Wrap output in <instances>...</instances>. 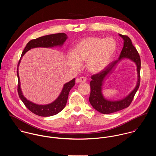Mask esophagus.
I'll use <instances>...</instances> for the list:
<instances>
[{"mask_svg":"<svg viewBox=\"0 0 156 156\" xmlns=\"http://www.w3.org/2000/svg\"><path fill=\"white\" fill-rule=\"evenodd\" d=\"M77 80L79 82H81V83H85V82H87V79L84 77H80L79 78H77Z\"/></svg>","mask_w":156,"mask_h":156,"instance_id":"obj_1","label":"esophagus"}]
</instances>
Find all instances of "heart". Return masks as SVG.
<instances>
[{
    "instance_id": "1",
    "label": "heart",
    "mask_w": 156,
    "mask_h": 156,
    "mask_svg": "<svg viewBox=\"0 0 156 156\" xmlns=\"http://www.w3.org/2000/svg\"><path fill=\"white\" fill-rule=\"evenodd\" d=\"M117 48L116 41L111 37H88L79 41L74 50L68 54L71 67L79 68L86 61V67L92 73H100L111 61Z\"/></svg>"
}]
</instances>
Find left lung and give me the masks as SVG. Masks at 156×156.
Here are the masks:
<instances>
[{"instance_id": "8db88e82", "label": "left lung", "mask_w": 156, "mask_h": 156, "mask_svg": "<svg viewBox=\"0 0 156 156\" xmlns=\"http://www.w3.org/2000/svg\"><path fill=\"white\" fill-rule=\"evenodd\" d=\"M119 35L124 40V46L118 58V59L111 62L105 69L101 72L92 75L90 82V93L89 102L92 106L98 112L103 114H109L121 111L130 106L134 96L140 85V58L139 55L133 46L130 38L121 34ZM127 58L134 62L137 67L138 82L135 89L126 97L121 101H111L106 99L102 94V85L106 76L110 75L115 65L122 58Z\"/></svg>"}]
</instances>
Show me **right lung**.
Returning a JSON list of instances; mask_svg holds the SVG:
<instances>
[{
	"label": "right lung",
	"mask_w": 156,
	"mask_h": 156,
	"mask_svg": "<svg viewBox=\"0 0 156 156\" xmlns=\"http://www.w3.org/2000/svg\"><path fill=\"white\" fill-rule=\"evenodd\" d=\"M68 37L64 33H58L45 35L38 38L30 40L25 47L23 51L22 56L18 63L17 74L18 77V87L17 90L20 98L24 104L25 106L32 113L40 116H50L58 114L61 111L67 104L68 94L69 90L75 85V79L64 84L62 90L59 97L51 103L45 105H39L35 104L27 100L23 95L20 88V81L19 75V66L20 63L23 56L29 50L35 47H46L50 48L55 46H62L66 41Z\"/></svg>",
	"instance_id": "1"
}]
</instances>
